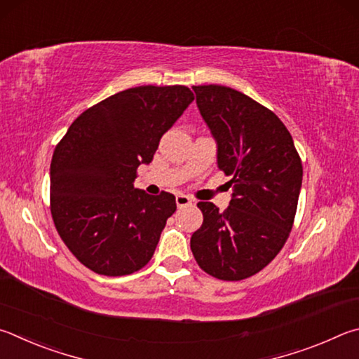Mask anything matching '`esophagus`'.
I'll return each instance as SVG.
<instances>
[{
	"instance_id": "esophagus-1",
	"label": "esophagus",
	"mask_w": 359,
	"mask_h": 359,
	"mask_svg": "<svg viewBox=\"0 0 359 359\" xmlns=\"http://www.w3.org/2000/svg\"><path fill=\"white\" fill-rule=\"evenodd\" d=\"M175 202H176V205H178V208H183V206H187L192 203V198L187 196H183V194H178L175 198Z\"/></svg>"
}]
</instances>
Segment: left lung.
Returning a JSON list of instances; mask_svg holds the SVG:
<instances>
[{
  "mask_svg": "<svg viewBox=\"0 0 359 359\" xmlns=\"http://www.w3.org/2000/svg\"><path fill=\"white\" fill-rule=\"evenodd\" d=\"M217 142V165L231 176L227 210L198 202L203 224L191 238L198 266L221 280L262 271L284 248L297 215L303 163L284 123L246 94L192 86Z\"/></svg>",
  "mask_w": 359,
  "mask_h": 359,
  "instance_id": "8db88e82",
  "label": "left lung"
}]
</instances>
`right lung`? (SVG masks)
I'll return each instance as SVG.
<instances>
[{
	"label": "right lung",
	"mask_w": 359,
	"mask_h": 359,
	"mask_svg": "<svg viewBox=\"0 0 359 359\" xmlns=\"http://www.w3.org/2000/svg\"><path fill=\"white\" fill-rule=\"evenodd\" d=\"M194 100L187 86H135L86 109L56 144L50 211L67 249L104 276H126L151 260L175 196L135 189L161 137Z\"/></svg>",
	"instance_id": "right-lung-1"
}]
</instances>
